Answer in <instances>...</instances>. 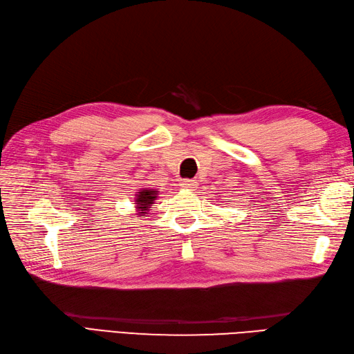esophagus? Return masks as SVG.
Returning a JSON list of instances; mask_svg holds the SVG:
<instances>
[{
    "instance_id": "1",
    "label": "esophagus",
    "mask_w": 354,
    "mask_h": 354,
    "mask_svg": "<svg viewBox=\"0 0 354 354\" xmlns=\"http://www.w3.org/2000/svg\"><path fill=\"white\" fill-rule=\"evenodd\" d=\"M196 181L194 179H184V181H181V185L184 187V189H194L196 187Z\"/></svg>"
}]
</instances>
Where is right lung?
<instances>
[{"instance_id": "1", "label": "right lung", "mask_w": 354, "mask_h": 354, "mask_svg": "<svg viewBox=\"0 0 354 354\" xmlns=\"http://www.w3.org/2000/svg\"><path fill=\"white\" fill-rule=\"evenodd\" d=\"M156 194L158 192L147 190V189H142L141 192H138V196L135 199V204H137V208H138V214L147 213V209L152 207L153 201L156 199Z\"/></svg>"}]
</instances>
